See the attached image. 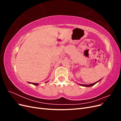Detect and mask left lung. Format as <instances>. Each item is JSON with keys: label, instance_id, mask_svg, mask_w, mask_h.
<instances>
[{"label": "left lung", "instance_id": "8db88e82", "mask_svg": "<svg viewBox=\"0 0 121 121\" xmlns=\"http://www.w3.org/2000/svg\"><path fill=\"white\" fill-rule=\"evenodd\" d=\"M101 80V79H100V80H98V81H97V82H95V83H92V84H79V85H81V86H84V87H91V86H93V85H94L96 83H97V82H99L100 80Z\"/></svg>", "mask_w": 121, "mask_h": 121}]
</instances>
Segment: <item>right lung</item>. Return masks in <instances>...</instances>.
Returning a JSON list of instances; mask_svg holds the SVG:
<instances>
[{"label": "right lung", "mask_w": 121, "mask_h": 121, "mask_svg": "<svg viewBox=\"0 0 121 121\" xmlns=\"http://www.w3.org/2000/svg\"><path fill=\"white\" fill-rule=\"evenodd\" d=\"M47 82L48 81H47V82H46L45 83H47ZM28 83H30V84H33V85H36V86H38V83H30V82H28Z\"/></svg>", "instance_id": "1"}]
</instances>
